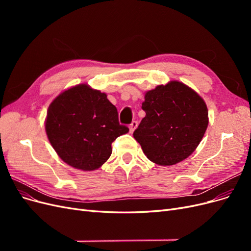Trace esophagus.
I'll return each instance as SVG.
<instances>
[{"instance_id":"obj_1","label":"esophagus","mask_w":251,"mask_h":251,"mask_svg":"<svg viewBox=\"0 0 251 251\" xmlns=\"http://www.w3.org/2000/svg\"><path fill=\"white\" fill-rule=\"evenodd\" d=\"M137 126H138V123H137V121H133V123L130 125V126H128V127H130V132H131V133H133V132L135 131V128L137 127Z\"/></svg>"}]
</instances>
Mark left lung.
Masks as SVG:
<instances>
[{"label": "left lung", "mask_w": 251, "mask_h": 251, "mask_svg": "<svg viewBox=\"0 0 251 251\" xmlns=\"http://www.w3.org/2000/svg\"><path fill=\"white\" fill-rule=\"evenodd\" d=\"M142 110L146 117L133 136L144 155L159 165H174L192 155L208 126L202 97L177 80L148 91Z\"/></svg>", "instance_id": "1"}]
</instances>
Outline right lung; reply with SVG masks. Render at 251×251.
Returning a JSON list of instances; mask_svg holds the SVG:
<instances>
[{
	"instance_id": "1",
	"label": "right lung",
	"mask_w": 251,
	"mask_h": 251,
	"mask_svg": "<svg viewBox=\"0 0 251 251\" xmlns=\"http://www.w3.org/2000/svg\"><path fill=\"white\" fill-rule=\"evenodd\" d=\"M45 128L59 158L72 168L94 171L108 160L112 142L126 134L107 94L86 83L72 87L53 100Z\"/></svg>"
}]
</instances>
